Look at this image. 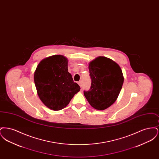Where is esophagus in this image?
Returning a JSON list of instances; mask_svg holds the SVG:
<instances>
[{
  "instance_id": "1",
  "label": "esophagus",
  "mask_w": 159,
  "mask_h": 159,
  "mask_svg": "<svg viewBox=\"0 0 159 159\" xmlns=\"http://www.w3.org/2000/svg\"><path fill=\"white\" fill-rule=\"evenodd\" d=\"M78 84H79V86L82 88V81H79V82H78Z\"/></svg>"
}]
</instances>
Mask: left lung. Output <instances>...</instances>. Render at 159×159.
Listing matches in <instances>:
<instances>
[{
    "label": "left lung",
    "mask_w": 159,
    "mask_h": 159,
    "mask_svg": "<svg viewBox=\"0 0 159 159\" xmlns=\"http://www.w3.org/2000/svg\"><path fill=\"white\" fill-rule=\"evenodd\" d=\"M91 88L84 95L92 107L103 110L111 106L121 91L124 78L121 68L114 61L99 57L89 64Z\"/></svg>",
    "instance_id": "1"
}]
</instances>
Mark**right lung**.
I'll return each instance as SVG.
<instances>
[{
    "label": "right lung",
    "instance_id": "1",
    "mask_svg": "<svg viewBox=\"0 0 159 159\" xmlns=\"http://www.w3.org/2000/svg\"><path fill=\"white\" fill-rule=\"evenodd\" d=\"M68 60L57 55L40 61L34 75L39 98L47 107L60 110L68 105L80 87L68 71Z\"/></svg>",
    "mask_w": 159,
    "mask_h": 159
}]
</instances>
